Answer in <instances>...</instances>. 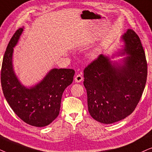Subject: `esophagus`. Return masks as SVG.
Listing matches in <instances>:
<instances>
[{
	"instance_id": "esophagus-1",
	"label": "esophagus",
	"mask_w": 152,
	"mask_h": 152,
	"mask_svg": "<svg viewBox=\"0 0 152 152\" xmlns=\"http://www.w3.org/2000/svg\"><path fill=\"white\" fill-rule=\"evenodd\" d=\"M83 76H81V75L77 74L74 78V80H75V82H76V83H80L83 80Z\"/></svg>"
}]
</instances>
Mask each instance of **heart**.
I'll use <instances>...</instances> for the list:
<instances>
[{
	"mask_svg": "<svg viewBox=\"0 0 152 152\" xmlns=\"http://www.w3.org/2000/svg\"><path fill=\"white\" fill-rule=\"evenodd\" d=\"M89 58L90 59H95L97 56H98V50H93L91 51L90 53H89Z\"/></svg>",
	"mask_w": 152,
	"mask_h": 152,
	"instance_id": "heart-1",
	"label": "heart"
}]
</instances>
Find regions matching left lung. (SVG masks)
I'll return each mask as SVG.
<instances>
[{
    "label": "left lung",
    "instance_id": "obj_1",
    "mask_svg": "<svg viewBox=\"0 0 152 152\" xmlns=\"http://www.w3.org/2000/svg\"><path fill=\"white\" fill-rule=\"evenodd\" d=\"M121 42L122 48L111 57L101 54L84 70L88 111L103 124H113L131 114L147 81V64L139 37L129 28ZM116 56L124 57L111 60Z\"/></svg>",
    "mask_w": 152,
    "mask_h": 152
}]
</instances>
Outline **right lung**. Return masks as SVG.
Returning a JSON list of instances; mask_svg holds the SVG:
<instances>
[{
	"label": "right lung",
	"mask_w": 152,
	"mask_h": 152,
	"mask_svg": "<svg viewBox=\"0 0 152 152\" xmlns=\"http://www.w3.org/2000/svg\"><path fill=\"white\" fill-rule=\"evenodd\" d=\"M24 27L18 29L8 44L1 69V86L10 106L23 122L43 127L58 116L62 96L72 83L75 72L71 69H51L39 83L25 86L15 72L14 48L17 45Z\"/></svg>",
	"instance_id": "1"
}]
</instances>
